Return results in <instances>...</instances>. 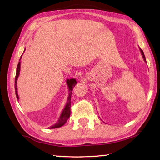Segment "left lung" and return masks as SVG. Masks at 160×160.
<instances>
[{"label": "left lung", "instance_id": "8db88e82", "mask_svg": "<svg viewBox=\"0 0 160 160\" xmlns=\"http://www.w3.org/2000/svg\"><path fill=\"white\" fill-rule=\"evenodd\" d=\"M140 52H141V53H142V58H143L144 60L145 61V62H147V60H146V58H145V56H144V52H143V51H142V49H140Z\"/></svg>", "mask_w": 160, "mask_h": 160}]
</instances>
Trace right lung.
<instances>
[{"mask_svg": "<svg viewBox=\"0 0 160 160\" xmlns=\"http://www.w3.org/2000/svg\"><path fill=\"white\" fill-rule=\"evenodd\" d=\"M25 51H24V52H25ZM22 56H21V57H20L19 62L18 64V66H17L16 74V78H15V91H16V98H17V100H19L18 91H17V80H18V78L19 74H20V59H21ZM66 82H67V84L68 89H69V96H68V98H67V103L65 104V107H64V109L62 111V113H61V114L60 115L59 119L56 122V123L55 124L52 125V127H50L49 128H56L61 127L62 126H63L64 124L66 123L67 120L69 119V118L70 116L71 93H72V91H73V88L77 84V82H76V80L75 79V78H71V79H67L66 80Z\"/></svg>", "mask_w": 160, "mask_h": 160, "instance_id": "right-lung-1", "label": "right lung"}]
</instances>
